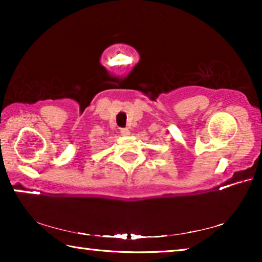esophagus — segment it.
<instances>
[{
  "label": "esophagus",
  "instance_id": "34e87169",
  "mask_svg": "<svg viewBox=\"0 0 262 262\" xmlns=\"http://www.w3.org/2000/svg\"><path fill=\"white\" fill-rule=\"evenodd\" d=\"M120 133H121V135H122V136H128V135H130V132H129V129H127V128H122V129L120 130Z\"/></svg>",
  "mask_w": 262,
  "mask_h": 262
}]
</instances>
